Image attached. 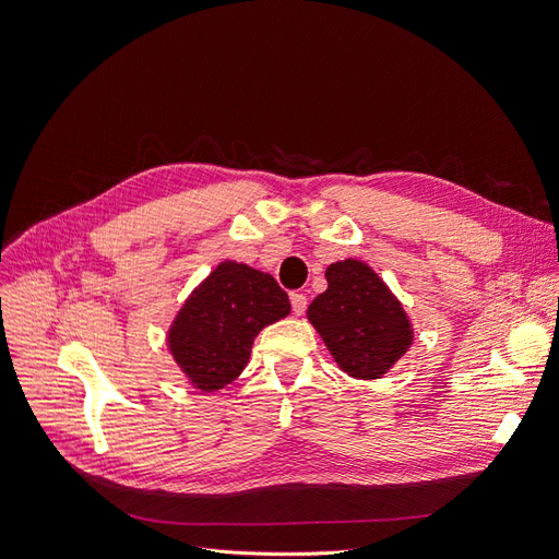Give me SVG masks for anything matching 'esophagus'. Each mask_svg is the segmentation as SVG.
<instances>
[{
    "instance_id": "esophagus-1",
    "label": "esophagus",
    "mask_w": 559,
    "mask_h": 559,
    "mask_svg": "<svg viewBox=\"0 0 559 559\" xmlns=\"http://www.w3.org/2000/svg\"><path fill=\"white\" fill-rule=\"evenodd\" d=\"M290 307H294L296 316H302L307 309V296L305 294H290Z\"/></svg>"
}]
</instances>
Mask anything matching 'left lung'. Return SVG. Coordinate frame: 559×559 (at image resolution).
<instances>
[{"label":"left lung","instance_id":"1","mask_svg":"<svg viewBox=\"0 0 559 559\" xmlns=\"http://www.w3.org/2000/svg\"><path fill=\"white\" fill-rule=\"evenodd\" d=\"M328 288L307 309L343 373L380 380L414 343L409 316L384 280L359 259L330 263Z\"/></svg>","mask_w":559,"mask_h":559}]
</instances>
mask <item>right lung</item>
<instances>
[{"instance_id": "right-lung-1", "label": "right lung", "mask_w": 559, "mask_h": 559, "mask_svg": "<svg viewBox=\"0 0 559 559\" xmlns=\"http://www.w3.org/2000/svg\"><path fill=\"white\" fill-rule=\"evenodd\" d=\"M288 313V296L269 273L227 259L177 311L168 350L193 389L218 391L243 373L257 334Z\"/></svg>"}]
</instances>
